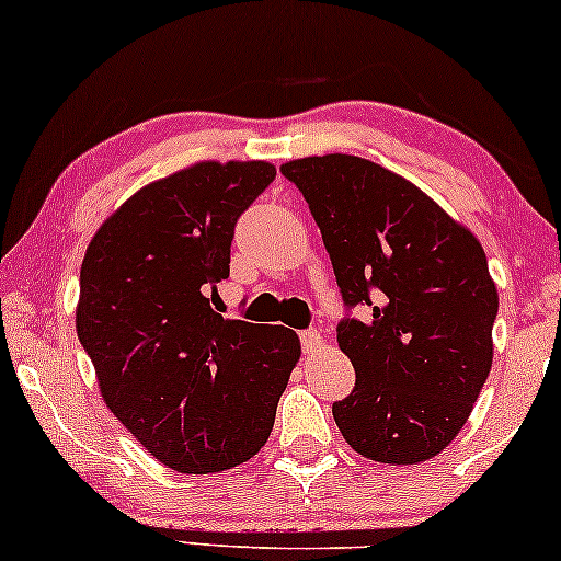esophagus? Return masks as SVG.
Returning <instances> with one entry per match:
<instances>
[{"label":"esophagus","instance_id":"34e87169","mask_svg":"<svg viewBox=\"0 0 561 561\" xmlns=\"http://www.w3.org/2000/svg\"><path fill=\"white\" fill-rule=\"evenodd\" d=\"M298 340H301V351L309 353V355H314V353L319 351V347L324 345L322 334H319L317 330H304V332H298Z\"/></svg>","mask_w":561,"mask_h":561}]
</instances>
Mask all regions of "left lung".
<instances>
[{"label": "left lung", "instance_id": "8db88e82", "mask_svg": "<svg viewBox=\"0 0 561 561\" xmlns=\"http://www.w3.org/2000/svg\"><path fill=\"white\" fill-rule=\"evenodd\" d=\"M280 172L309 203L345 304L337 343L355 387L332 404L334 423L370 461H427L467 423L492 368L497 288L482 244L368 159L307 157Z\"/></svg>", "mask_w": 561, "mask_h": 561}]
</instances>
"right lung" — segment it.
<instances>
[{
    "instance_id": "obj_1",
    "label": "right lung",
    "mask_w": 561,
    "mask_h": 561,
    "mask_svg": "<svg viewBox=\"0 0 561 561\" xmlns=\"http://www.w3.org/2000/svg\"><path fill=\"white\" fill-rule=\"evenodd\" d=\"M273 180L267 162H201L138 191L87 247L79 343L111 412L180 474L250 461L301 353L288 327L214 307L239 216Z\"/></svg>"
}]
</instances>
